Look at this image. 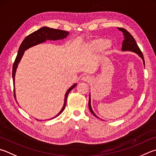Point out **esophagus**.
<instances>
[{
    "instance_id": "esophagus-1",
    "label": "esophagus",
    "mask_w": 156,
    "mask_h": 156,
    "mask_svg": "<svg viewBox=\"0 0 156 156\" xmlns=\"http://www.w3.org/2000/svg\"><path fill=\"white\" fill-rule=\"evenodd\" d=\"M82 80L84 82H87V83H89V82L90 81V79L89 77H88V76H84L83 78H82Z\"/></svg>"
}]
</instances>
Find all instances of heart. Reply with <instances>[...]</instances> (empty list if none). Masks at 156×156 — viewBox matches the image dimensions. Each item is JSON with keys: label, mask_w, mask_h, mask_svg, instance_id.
<instances>
[{"label": "heart", "mask_w": 156, "mask_h": 156, "mask_svg": "<svg viewBox=\"0 0 156 156\" xmlns=\"http://www.w3.org/2000/svg\"><path fill=\"white\" fill-rule=\"evenodd\" d=\"M87 47L93 52H98L103 49L108 52L112 48V44L104 38H96L88 42Z\"/></svg>", "instance_id": "1"}]
</instances>
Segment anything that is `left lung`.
Masks as SVG:
<instances>
[{
  "instance_id": "obj_1",
  "label": "left lung",
  "mask_w": 156,
  "mask_h": 156,
  "mask_svg": "<svg viewBox=\"0 0 156 156\" xmlns=\"http://www.w3.org/2000/svg\"><path fill=\"white\" fill-rule=\"evenodd\" d=\"M119 30L121 31H122V33L124 35V39L123 41V44H122V50L123 52H126V51H130V52H135L136 54H137V55L140 56V57L142 58L143 62V64L144 66H145V60H144V57H143V53L141 52L139 47L138 46V45L136 44V42L134 38L133 37L132 35L130 34L128 31L126 30V29H121L120 28ZM89 110L90 112L92 113V114L95 116V117L98 118V117L97 115H96L94 112H93V110L92 109V107H91V104H90V94L89 95Z\"/></svg>"
}]
</instances>
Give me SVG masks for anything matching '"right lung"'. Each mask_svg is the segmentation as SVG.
<instances>
[{
  "instance_id": "add662e5",
  "label": "right lung",
  "mask_w": 156,
  "mask_h": 156,
  "mask_svg": "<svg viewBox=\"0 0 156 156\" xmlns=\"http://www.w3.org/2000/svg\"><path fill=\"white\" fill-rule=\"evenodd\" d=\"M69 32L66 30H62L59 29H54L52 28H49L47 27H41L40 29H38L37 30L35 31V32L32 33L30 34L29 35H28L26 38H25L23 41L22 42L19 48L18 52V55H17L15 62H14L13 66V69H12V78H13V93H14V98L16 100V90H15V76H16V69L18 68V64L20 61L21 58L23 56V55L25 51L28 50L30 48L37 46V45L40 44L44 43V42L46 41L47 40L48 41H57V40H61V39H63L66 38L67 35H69ZM77 84H74L69 89L67 90L66 95H65V98H64V104L63 108H62L61 110H60L57 115L55 117L49 119H53L56 118V117L60 115L65 109L67 103V95H68L69 93L72 90L73 88H74ZM18 103V101H17ZM37 120H39L37 119ZM41 121V120H39Z\"/></svg>"
}]
</instances>
